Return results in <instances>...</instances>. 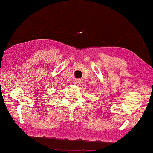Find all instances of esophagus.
<instances>
[{
	"label": "esophagus",
	"instance_id": "obj_1",
	"mask_svg": "<svg viewBox=\"0 0 153 153\" xmlns=\"http://www.w3.org/2000/svg\"><path fill=\"white\" fill-rule=\"evenodd\" d=\"M74 82L75 85H79L81 82V80H80V79H75L74 80Z\"/></svg>",
	"mask_w": 153,
	"mask_h": 153
}]
</instances>
